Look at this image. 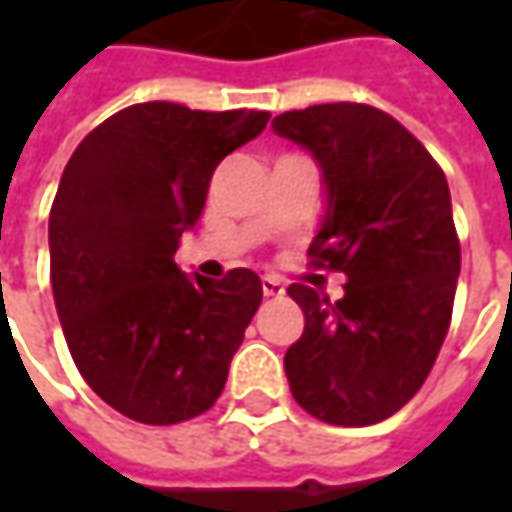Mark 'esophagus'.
<instances>
[{
  "label": "esophagus",
  "instance_id": "obj_1",
  "mask_svg": "<svg viewBox=\"0 0 512 512\" xmlns=\"http://www.w3.org/2000/svg\"><path fill=\"white\" fill-rule=\"evenodd\" d=\"M262 293H265V296H282V293H285V285H282L279 279H273V276H265V279H262Z\"/></svg>",
  "mask_w": 512,
  "mask_h": 512
}]
</instances>
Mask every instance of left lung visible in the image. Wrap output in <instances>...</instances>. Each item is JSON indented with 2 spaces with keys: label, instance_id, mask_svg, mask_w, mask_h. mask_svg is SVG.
<instances>
[{
  "label": "left lung",
  "instance_id": "1",
  "mask_svg": "<svg viewBox=\"0 0 512 512\" xmlns=\"http://www.w3.org/2000/svg\"><path fill=\"white\" fill-rule=\"evenodd\" d=\"M273 130L322 170L310 256L347 279L339 302L287 287L305 313L285 353L290 393L327 424L382 422L416 396L450 327L462 270L450 187L422 142L370 105L287 110Z\"/></svg>",
  "mask_w": 512,
  "mask_h": 512
}]
</instances>
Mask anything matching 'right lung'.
I'll list each match as a JSON object with an SVG mask.
<instances>
[{"label": "right lung", "instance_id": "right-lung-1", "mask_svg": "<svg viewBox=\"0 0 512 512\" xmlns=\"http://www.w3.org/2000/svg\"><path fill=\"white\" fill-rule=\"evenodd\" d=\"M267 110L173 102L119 110L73 150L50 207V285L93 393L142 424L187 422L222 396L262 282L176 265L216 165L265 130Z\"/></svg>", "mask_w": 512, "mask_h": 512}]
</instances>
